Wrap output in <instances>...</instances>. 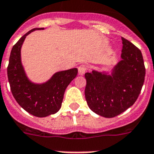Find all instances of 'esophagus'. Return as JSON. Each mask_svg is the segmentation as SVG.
Segmentation results:
<instances>
[{
	"label": "esophagus",
	"mask_w": 154,
	"mask_h": 154,
	"mask_svg": "<svg viewBox=\"0 0 154 154\" xmlns=\"http://www.w3.org/2000/svg\"><path fill=\"white\" fill-rule=\"evenodd\" d=\"M87 70V66L85 65H81L78 67V74L79 75H84Z\"/></svg>",
	"instance_id": "34e87169"
}]
</instances>
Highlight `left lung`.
<instances>
[{
    "mask_svg": "<svg viewBox=\"0 0 154 154\" xmlns=\"http://www.w3.org/2000/svg\"><path fill=\"white\" fill-rule=\"evenodd\" d=\"M121 60L112 69L85 73V98L94 113L113 118L130 108L143 85L146 69L141 51L122 37Z\"/></svg>",
    "mask_w": 154,
    "mask_h": 154,
    "instance_id": "obj_1",
    "label": "left lung"
}]
</instances>
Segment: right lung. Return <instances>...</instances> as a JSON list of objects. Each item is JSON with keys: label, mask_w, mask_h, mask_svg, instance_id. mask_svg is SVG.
Returning a JSON list of instances; mask_svg holds the SVG:
<instances>
[{"label": "right lung", "mask_w": 154, "mask_h": 154, "mask_svg": "<svg viewBox=\"0 0 154 154\" xmlns=\"http://www.w3.org/2000/svg\"><path fill=\"white\" fill-rule=\"evenodd\" d=\"M43 29H32L18 40L11 49L8 66V77L14 99L26 112L40 118L55 114L60 109L65 90L77 74V68H73L55 73L42 84L29 80L21 63V46L28 35Z\"/></svg>", "instance_id": "1"}]
</instances>
